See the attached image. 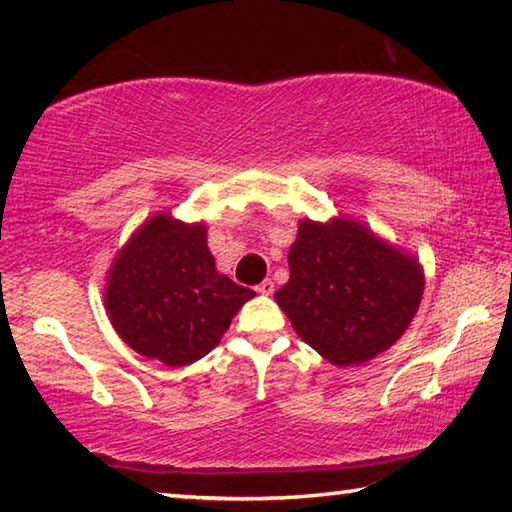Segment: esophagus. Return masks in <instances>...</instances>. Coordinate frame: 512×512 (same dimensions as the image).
I'll return each instance as SVG.
<instances>
[{
  "label": "esophagus",
  "instance_id": "34e87169",
  "mask_svg": "<svg viewBox=\"0 0 512 512\" xmlns=\"http://www.w3.org/2000/svg\"><path fill=\"white\" fill-rule=\"evenodd\" d=\"M255 291H257V293H262V296H271V293H273V282H271V280L259 282L257 287H255Z\"/></svg>",
  "mask_w": 512,
  "mask_h": 512
}]
</instances>
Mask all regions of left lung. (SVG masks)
I'll return each instance as SVG.
<instances>
[{"mask_svg":"<svg viewBox=\"0 0 512 512\" xmlns=\"http://www.w3.org/2000/svg\"><path fill=\"white\" fill-rule=\"evenodd\" d=\"M289 282L275 291L293 329L334 366L386 352L420 307V262L350 219H305L289 250Z\"/></svg>","mask_w":512,"mask_h":512,"instance_id":"1","label":"left lung"}]
</instances>
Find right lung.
<instances>
[{
  "instance_id": "add662e5",
  "label": "right lung",
  "mask_w": 512,
  "mask_h": 512,
  "mask_svg": "<svg viewBox=\"0 0 512 512\" xmlns=\"http://www.w3.org/2000/svg\"><path fill=\"white\" fill-rule=\"evenodd\" d=\"M253 296L216 271L203 223L160 212L115 257L106 309L128 348L178 368L212 352Z\"/></svg>"
}]
</instances>
